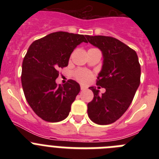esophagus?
<instances>
[{
	"label": "esophagus",
	"instance_id": "1",
	"mask_svg": "<svg viewBox=\"0 0 159 159\" xmlns=\"http://www.w3.org/2000/svg\"><path fill=\"white\" fill-rule=\"evenodd\" d=\"M80 89L82 90V91H84V90H85V89H86V87L82 86V85H81V86H80Z\"/></svg>",
	"mask_w": 159,
	"mask_h": 159
}]
</instances>
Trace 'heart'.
Returning a JSON list of instances; mask_svg holds the SVG:
<instances>
[{"label":"heart","instance_id":"heart-1","mask_svg":"<svg viewBox=\"0 0 159 159\" xmlns=\"http://www.w3.org/2000/svg\"><path fill=\"white\" fill-rule=\"evenodd\" d=\"M93 76V73L92 71L86 69H77L74 71V77L78 82L81 84H88Z\"/></svg>","mask_w":159,"mask_h":159}]
</instances>
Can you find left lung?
<instances>
[{"instance_id":"1","label":"left lung","mask_w":159,"mask_h":159,"mask_svg":"<svg viewBox=\"0 0 159 159\" xmlns=\"http://www.w3.org/2000/svg\"><path fill=\"white\" fill-rule=\"evenodd\" d=\"M86 37L90 43L102 51L103 64L96 85L106 89L104 93L99 95L96 88H89L94 98L88 103V115L97 124H111L128 109L139 86L141 67L139 58L134 50L116 38Z\"/></svg>"}]
</instances>
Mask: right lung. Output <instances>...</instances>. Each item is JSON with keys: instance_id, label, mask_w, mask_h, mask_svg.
Returning a JSON list of instances; mask_svg holds the SVG:
<instances>
[{"instance_id": "obj_1", "label": "right lung", "mask_w": 159, "mask_h": 159, "mask_svg": "<svg viewBox=\"0 0 159 159\" xmlns=\"http://www.w3.org/2000/svg\"><path fill=\"white\" fill-rule=\"evenodd\" d=\"M85 36L52 32L35 40L28 49L22 64L23 91L29 106L44 121L57 123L69 115L71 103L80 91V84L69 80L61 86L56 80L59 69L68 64L73 50L88 42Z\"/></svg>"}]
</instances>
